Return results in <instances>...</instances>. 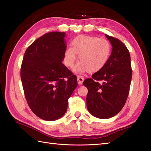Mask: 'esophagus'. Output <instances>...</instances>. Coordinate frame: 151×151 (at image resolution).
Returning a JSON list of instances; mask_svg holds the SVG:
<instances>
[{
    "instance_id": "esophagus-1",
    "label": "esophagus",
    "mask_w": 151,
    "mask_h": 151,
    "mask_svg": "<svg viewBox=\"0 0 151 151\" xmlns=\"http://www.w3.org/2000/svg\"><path fill=\"white\" fill-rule=\"evenodd\" d=\"M77 81H78V83L79 85H82L83 82L84 81V78L82 76H77Z\"/></svg>"
}]
</instances>
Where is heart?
Listing matches in <instances>:
<instances>
[{
  "label": "heart",
  "mask_w": 151,
  "mask_h": 151,
  "mask_svg": "<svg viewBox=\"0 0 151 151\" xmlns=\"http://www.w3.org/2000/svg\"><path fill=\"white\" fill-rule=\"evenodd\" d=\"M111 47L104 38L89 36H78L74 39L70 47L63 54V63L67 67H73L76 60V54L81 60L73 68L76 74L86 70L94 73L103 67L110 58Z\"/></svg>",
  "instance_id": "b5f03b06"
}]
</instances>
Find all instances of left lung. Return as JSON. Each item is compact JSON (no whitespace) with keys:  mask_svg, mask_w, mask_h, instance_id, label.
I'll return each instance as SVG.
<instances>
[{"mask_svg":"<svg viewBox=\"0 0 151 151\" xmlns=\"http://www.w3.org/2000/svg\"><path fill=\"white\" fill-rule=\"evenodd\" d=\"M105 36L112 47L110 58L101 69L83 82L88 89V110L93 116L103 119L115 116L123 108L132 75L127 47L117 38L107 34Z\"/></svg>","mask_w":151,"mask_h":151,"instance_id":"1","label":"left lung"}]
</instances>
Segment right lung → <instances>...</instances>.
Here are the masks:
<instances>
[{
	"label": "right lung",
	"instance_id": "add662e5",
	"mask_svg": "<svg viewBox=\"0 0 151 151\" xmlns=\"http://www.w3.org/2000/svg\"><path fill=\"white\" fill-rule=\"evenodd\" d=\"M65 33L44 34L27 48L21 78L27 101L34 114L52 121L63 117L68 99L77 87V79L63 65Z\"/></svg>",
	"mask_w": 151,
	"mask_h": 151
}]
</instances>
